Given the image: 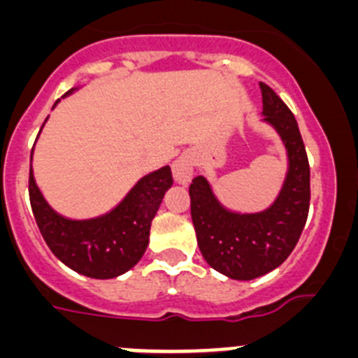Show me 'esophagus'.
<instances>
[{
  "label": "esophagus",
  "instance_id": "1",
  "mask_svg": "<svg viewBox=\"0 0 358 358\" xmlns=\"http://www.w3.org/2000/svg\"><path fill=\"white\" fill-rule=\"evenodd\" d=\"M173 181L181 186H188L189 181L194 179V156L189 152H185L177 157L172 164Z\"/></svg>",
  "mask_w": 358,
  "mask_h": 358
}]
</instances>
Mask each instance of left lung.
<instances>
[{
  "label": "left lung",
  "instance_id": "8db88e82",
  "mask_svg": "<svg viewBox=\"0 0 358 358\" xmlns=\"http://www.w3.org/2000/svg\"><path fill=\"white\" fill-rule=\"evenodd\" d=\"M264 122L278 132L287 150L285 181L267 210H227L210 181L197 176L189 185L197 243L210 267L231 280L249 281L271 273L289 258L301 236L310 206V166L299 127L285 102L262 82Z\"/></svg>",
  "mask_w": 358,
  "mask_h": 358
}]
</instances>
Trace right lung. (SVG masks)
Listing matches in <instances>:
<instances>
[{
  "label": "right lung",
  "instance_id": "obj_1",
  "mask_svg": "<svg viewBox=\"0 0 358 358\" xmlns=\"http://www.w3.org/2000/svg\"><path fill=\"white\" fill-rule=\"evenodd\" d=\"M172 182L170 166H163L141 177L118 206L84 220L62 217L50 206L41 194L31 166L28 192L41 235L53 255L82 276L110 280L131 271L141 260L147 251L152 218Z\"/></svg>",
  "mask_w": 358,
  "mask_h": 358
}]
</instances>
